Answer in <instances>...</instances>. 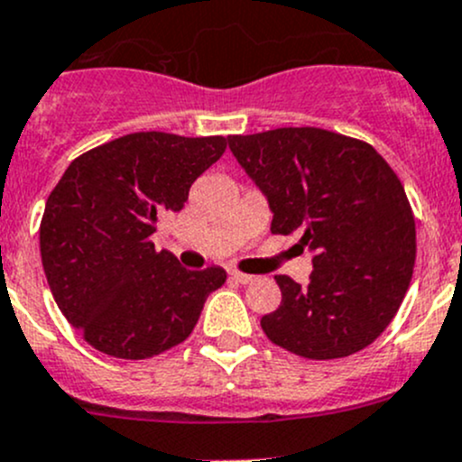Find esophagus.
Listing matches in <instances>:
<instances>
[{"mask_svg": "<svg viewBox=\"0 0 462 462\" xmlns=\"http://www.w3.org/2000/svg\"><path fill=\"white\" fill-rule=\"evenodd\" d=\"M230 279H235L236 283H250L253 282V274H245V273H239V270H232L230 273Z\"/></svg>", "mask_w": 462, "mask_h": 462, "instance_id": "1", "label": "esophagus"}]
</instances>
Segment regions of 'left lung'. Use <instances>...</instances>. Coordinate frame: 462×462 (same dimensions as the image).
Returning <instances> with one entry per match:
<instances>
[{
	"label": "left lung",
	"instance_id": "left-lung-1",
	"mask_svg": "<svg viewBox=\"0 0 462 462\" xmlns=\"http://www.w3.org/2000/svg\"><path fill=\"white\" fill-rule=\"evenodd\" d=\"M232 153L273 209V235L304 230L309 286L277 274L268 339L309 360L362 351L398 313L416 263V221L389 162L357 138L318 127L230 136Z\"/></svg>",
	"mask_w": 462,
	"mask_h": 462
}]
</instances>
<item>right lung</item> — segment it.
<instances>
[{"label":"right lung","mask_w":462,"mask_h":462,"mask_svg":"<svg viewBox=\"0 0 462 462\" xmlns=\"http://www.w3.org/2000/svg\"><path fill=\"white\" fill-rule=\"evenodd\" d=\"M227 138L138 132L78 156L46 199L40 253L46 282L69 324L100 353L147 360L197 326L226 270L180 268L149 236L179 212L194 180Z\"/></svg>","instance_id":"1"}]
</instances>
